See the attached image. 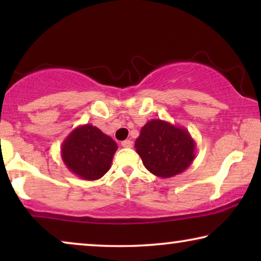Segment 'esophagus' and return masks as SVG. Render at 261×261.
Wrapping results in <instances>:
<instances>
[{
	"label": "esophagus",
	"instance_id": "34e87169",
	"mask_svg": "<svg viewBox=\"0 0 261 261\" xmlns=\"http://www.w3.org/2000/svg\"><path fill=\"white\" fill-rule=\"evenodd\" d=\"M121 145H122V147H124V148H130L132 146H133V141L124 140V141L121 142Z\"/></svg>",
	"mask_w": 261,
	"mask_h": 261
}]
</instances>
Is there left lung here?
I'll list each match as a JSON object with an SVG mask.
<instances>
[{
  "instance_id": "obj_1",
  "label": "left lung",
  "mask_w": 261,
  "mask_h": 261,
  "mask_svg": "<svg viewBox=\"0 0 261 261\" xmlns=\"http://www.w3.org/2000/svg\"><path fill=\"white\" fill-rule=\"evenodd\" d=\"M135 148L144 166L160 178L184 172L196 158V144L187 128L153 119L141 128Z\"/></svg>"
}]
</instances>
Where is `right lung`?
Wrapping results in <instances>:
<instances>
[{
  "label": "right lung",
  "instance_id": "add662e5",
  "mask_svg": "<svg viewBox=\"0 0 261 261\" xmlns=\"http://www.w3.org/2000/svg\"><path fill=\"white\" fill-rule=\"evenodd\" d=\"M116 142L92 124L78 126L63 141L60 153L70 172L84 180H96L108 172Z\"/></svg>",
  "mask_w": 261,
  "mask_h": 261
}]
</instances>
